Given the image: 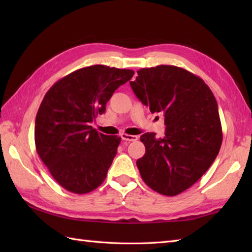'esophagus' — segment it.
<instances>
[{
    "label": "esophagus",
    "instance_id": "34e87169",
    "mask_svg": "<svg viewBox=\"0 0 252 252\" xmlns=\"http://www.w3.org/2000/svg\"><path fill=\"white\" fill-rule=\"evenodd\" d=\"M123 141H127V142H135L137 141V136L136 135H130V134H126V133H122L120 135Z\"/></svg>",
    "mask_w": 252,
    "mask_h": 252
}]
</instances>
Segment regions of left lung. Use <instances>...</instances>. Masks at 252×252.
Instances as JSON below:
<instances>
[{
    "label": "left lung",
    "mask_w": 252,
    "mask_h": 252,
    "mask_svg": "<svg viewBox=\"0 0 252 252\" xmlns=\"http://www.w3.org/2000/svg\"><path fill=\"white\" fill-rule=\"evenodd\" d=\"M133 92L152 112H162V138L145 133V155L136 165L155 191L175 196L189 189L215 161L222 144L217 100L203 80L183 68H143L130 82Z\"/></svg>",
    "instance_id": "left-lung-1"
}]
</instances>
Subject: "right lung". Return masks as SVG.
<instances>
[{"label": "right lung", "mask_w": 252, "mask_h": 252, "mask_svg": "<svg viewBox=\"0 0 252 252\" xmlns=\"http://www.w3.org/2000/svg\"><path fill=\"white\" fill-rule=\"evenodd\" d=\"M133 74L129 69L94 65L69 73L47 91L35 117V147L65 189L87 194L106 179L121 137L98 133L91 123Z\"/></svg>", "instance_id": "right-lung-1"}]
</instances>
